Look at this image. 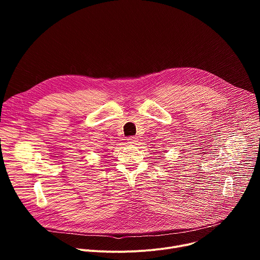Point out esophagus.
<instances>
[{"mask_svg": "<svg viewBox=\"0 0 260 260\" xmlns=\"http://www.w3.org/2000/svg\"><path fill=\"white\" fill-rule=\"evenodd\" d=\"M127 142H128L129 144H133V145H135V144H137V143H138V138H137V137H134V136H132V137L127 138Z\"/></svg>", "mask_w": 260, "mask_h": 260, "instance_id": "obj_1", "label": "esophagus"}]
</instances>
